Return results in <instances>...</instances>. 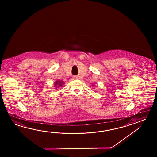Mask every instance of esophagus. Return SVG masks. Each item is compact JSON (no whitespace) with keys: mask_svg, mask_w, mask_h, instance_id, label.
I'll return each mask as SVG.
<instances>
[{"mask_svg":"<svg viewBox=\"0 0 157 157\" xmlns=\"http://www.w3.org/2000/svg\"><path fill=\"white\" fill-rule=\"evenodd\" d=\"M73 78H75H75H77V77H76V76H73Z\"/></svg>","mask_w":157,"mask_h":157,"instance_id":"34e87169","label":"esophagus"}]
</instances>
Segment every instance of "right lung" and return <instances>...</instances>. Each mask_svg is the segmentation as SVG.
I'll return each mask as SVG.
<instances>
[{
  "label": "right lung",
  "mask_w": 157,
  "mask_h": 157,
  "mask_svg": "<svg viewBox=\"0 0 157 157\" xmlns=\"http://www.w3.org/2000/svg\"><path fill=\"white\" fill-rule=\"evenodd\" d=\"M64 82L63 81H60V80H58L57 81H56L54 83V87H56V89H57V87H60V86H62Z\"/></svg>",
  "instance_id": "add662e5"
}]
</instances>
